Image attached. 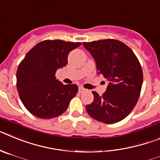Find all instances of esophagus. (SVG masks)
Masks as SVG:
<instances>
[{"instance_id":"obj_1","label":"esophagus","mask_w":160,"mask_h":160,"mask_svg":"<svg viewBox=\"0 0 160 160\" xmlns=\"http://www.w3.org/2000/svg\"><path fill=\"white\" fill-rule=\"evenodd\" d=\"M84 91H86V89L83 88L82 87H78V92L79 93H82V92H84Z\"/></svg>"}]
</instances>
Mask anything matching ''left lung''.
<instances>
[{"instance_id": "obj_1", "label": "left lung", "mask_w": 160, "mask_h": 160, "mask_svg": "<svg viewBox=\"0 0 160 160\" xmlns=\"http://www.w3.org/2000/svg\"><path fill=\"white\" fill-rule=\"evenodd\" d=\"M96 67L109 85L102 96L92 91L94 101L86 106L91 118L107 124L124 119L135 108L142 85V66L130 47L115 39L83 42Z\"/></svg>"}]
</instances>
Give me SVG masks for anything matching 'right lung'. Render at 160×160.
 I'll return each instance as SVG.
<instances>
[{"mask_svg":"<svg viewBox=\"0 0 160 160\" xmlns=\"http://www.w3.org/2000/svg\"><path fill=\"white\" fill-rule=\"evenodd\" d=\"M81 42L46 40L32 48L17 70V88L23 105L34 116L44 119L66 111L77 94L76 84L63 85L56 79L58 69L67 64L70 51Z\"/></svg>","mask_w":160,"mask_h":160,"instance_id":"add662e5","label":"right lung"}]
</instances>
